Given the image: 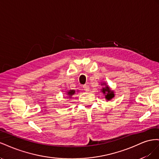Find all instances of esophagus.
<instances>
[{"mask_svg":"<svg viewBox=\"0 0 159 159\" xmlns=\"http://www.w3.org/2000/svg\"><path fill=\"white\" fill-rule=\"evenodd\" d=\"M83 88H84V90L86 91H88L89 90V86L88 84H85V85L83 86Z\"/></svg>","mask_w":159,"mask_h":159,"instance_id":"esophagus-1","label":"esophagus"}]
</instances>
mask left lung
Wrapping results in <instances>:
<instances>
[{"label": "left lung", "mask_w": 159, "mask_h": 159, "mask_svg": "<svg viewBox=\"0 0 159 159\" xmlns=\"http://www.w3.org/2000/svg\"><path fill=\"white\" fill-rule=\"evenodd\" d=\"M101 85L103 86V88L102 89V91L103 94H105V99H106L107 101H109L115 97L114 91L111 89L109 86L106 85V84L102 83Z\"/></svg>", "instance_id": "1"}]
</instances>
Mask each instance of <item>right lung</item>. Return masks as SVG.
I'll list each match as a JSON object with an SVG mask.
<instances>
[{
  "label": "right lung",
  "mask_w": 159,
  "mask_h": 159,
  "mask_svg": "<svg viewBox=\"0 0 159 159\" xmlns=\"http://www.w3.org/2000/svg\"><path fill=\"white\" fill-rule=\"evenodd\" d=\"M75 93V90L74 89H70V90H69L68 92H67V98H71V96L73 95L74 93Z\"/></svg>",
  "instance_id": "obj_1"
}]
</instances>
